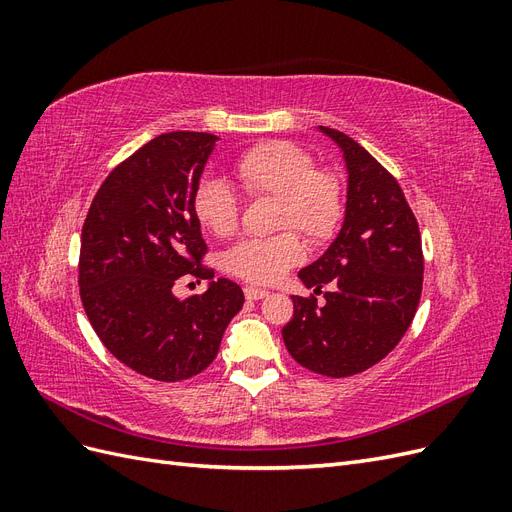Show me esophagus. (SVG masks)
<instances>
[{
	"label": "esophagus",
	"instance_id": "1",
	"mask_svg": "<svg viewBox=\"0 0 512 512\" xmlns=\"http://www.w3.org/2000/svg\"><path fill=\"white\" fill-rule=\"evenodd\" d=\"M243 292H245V299H250V301H258V299H265V297H269V290H265V288L245 286V288H243Z\"/></svg>",
	"mask_w": 512,
	"mask_h": 512
}]
</instances>
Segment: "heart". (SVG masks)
<instances>
[{"label":"heart","instance_id":"heart-1","mask_svg":"<svg viewBox=\"0 0 512 512\" xmlns=\"http://www.w3.org/2000/svg\"><path fill=\"white\" fill-rule=\"evenodd\" d=\"M235 173L252 198H275L277 235L245 239L224 256L228 273L250 284H275L305 258V245L335 237L344 218L342 181L318 168L312 153L290 141H265L241 153ZM192 211L215 237H228L239 226V196L220 177H203L192 192ZM293 230L290 231L289 228Z\"/></svg>","mask_w":512,"mask_h":512}]
</instances>
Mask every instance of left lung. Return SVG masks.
<instances>
[{
    "mask_svg": "<svg viewBox=\"0 0 512 512\" xmlns=\"http://www.w3.org/2000/svg\"><path fill=\"white\" fill-rule=\"evenodd\" d=\"M342 147L348 168L346 218L337 239L299 271L313 294L292 297L294 314L282 329L290 356L305 369L348 378L369 369L406 335L423 290L418 222L397 179L344 132L320 126Z\"/></svg>",
    "mask_w": 512,
    "mask_h": 512,
    "instance_id": "1",
    "label": "left lung"
}]
</instances>
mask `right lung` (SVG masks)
Listing matches in <instances>:
<instances>
[{"instance_id":"add662e5","label":"right lung","mask_w":512,"mask_h":512,"mask_svg":"<svg viewBox=\"0 0 512 512\" xmlns=\"http://www.w3.org/2000/svg\"><path fill=\"white\" fill-rule=\"evenodd\" d=\"M215 141L207 132L151 138L104 179L81 232L79 292L91 327L117 361L160 382L207 369L245 301L224 277L203 294H173L183 277L213 280L192 192Z\"/></svg>"}]
</instances>
